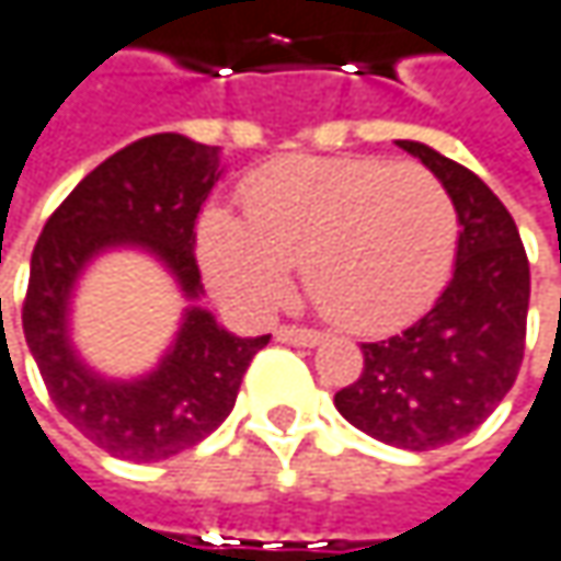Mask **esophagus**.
<instances>
[{
    "label": "esophagus",
    "instance_id": "esophagus-1",
    "mask_svg": "<svg viewBox=\"0 0 561 561\" xmlns=\"http://www.w3.org/2000/svg\"><path fill=\"white\" fill-rule=\"evenodd\" d=\"M277 341L284 344H300V347H316L322 341V332L316 329H300V325H280L277 329Z\"/></svg>",
    "mask_w": 561,
    "mask_h": 561
}]
</instances>
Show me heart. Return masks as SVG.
<instances>
[{
  "instance_id": "heart-1",
  "label": "heart",
  "mask_w": 561,
  "mask_h": 561,
  "mask_svg": "<svg viewBox=\"0 0 561 561\" xmlns=\"http://www.w3.org/2000/svg\"><path fill=\"white\" fill-rule=\"evenodd\" d=\"M245 217L210 207L197 222L214 294L239 309H271L300 264L312 302L360 335L419 319L457 255L447 187L421 165L377 156L280 159L249 179Z\"/></svg>"
}]
</instances>
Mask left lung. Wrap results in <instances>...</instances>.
<instances>
[{
	"instance_id": "1",
	"label": "left lung",
	"mask_w": 561,
	"mask_h": 561,
	"mask_svg": "<svg viewBox=\"0 0 561 561\" xmlns=\"http://www.w3.org/2000/svg\"><path fill=\"white\" fill-rule=\"evenodd\" d=\"M396 142L447 187L460 220L457 264L415 325L360 344L364 370L335 392V409L389 447L434 450L476 431L517 380L530 264L514 217L485 181L424 142Z\"/></svg>"
}]
</instances>
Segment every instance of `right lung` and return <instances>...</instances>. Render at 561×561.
<instances>
[{"instance_id": "obj_1", "label": "right lung", "mask_w": 561, "mask_h": 561, "mask_svg": "<svg viewBox=\"0 0 561 561\" xmlns=\"http://www.w3.org/2000/svg\"><path fill=\"white\" fill-rule=\"evenodd\" d=\"M220 175V146L181 134L130 142L72 187L34 245L21 309L24 339L62 419L111 457L169 460L204 440L232 412L252 357L271 341L239 339L197 306L204 284L194 259V222ZM114 248L152 254L188 300L163 360L134 381L92 371L68 339V302L78 277Z\"/></svg>"}]
</instances>
